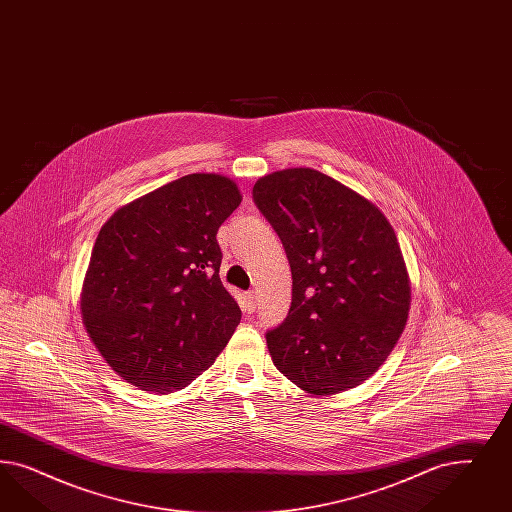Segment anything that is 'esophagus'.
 Wrapping results in <instances>:
<instances>
[{
  "mask_svg": "<svg viewBox=\"0 0 512 512\" xmlns=\"http://www.w3.org/2000/svg\"><path fill=\"white\" fill-rule=\"evenodd\" d=\"M244 308H246V311H255V308H257V296H255V293L253 291H248L246 295H244Z\"/></svg>",
  "mask_w": 512,
  "mask_h": 512,
  "instance_id": "34e87169",
  "label": "esophagus"
}]
</instances>
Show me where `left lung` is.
Here are the masks:
<instances>
[{
    "label": "left lung",
    "mask_w": 512,
    "mask_h": 512,
    "mask_svg": "<svg viewBox=\"0 0 512 512\" xmlns=\"http://www.w3.org/2000/svg\"><path fill=\"white\" fill-rule=\"evenodd\" d=\"M253 199L293 272L289 315L266 334L274 366L313 396L358 387L392 353L411 306L392 225L372 201L310 167L266 174Z\"/></svg>",
    "instance_id": "1"
}]
</instances>
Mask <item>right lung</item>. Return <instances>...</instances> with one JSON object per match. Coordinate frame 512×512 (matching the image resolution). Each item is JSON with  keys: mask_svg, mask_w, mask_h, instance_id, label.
Instances as JSON below:
<instances>
[{"mask_svg": "<svg viewBox=\"0 0 512 512\" xmlns=\"http://www.w3.org/2000/svg\"><path fill=\"white\" fill-rule=\"evenodd\" d=\"M240 202L234 180L195 172L127 202L101 227L80 313L125 383L171 394L231 340L242 311L219 278L216 234Z\"/></svg>", "mask_w": 512, "mask_h": 512, "instance_id": "right-lung-1", "label": "right lung"}]
</instances>
